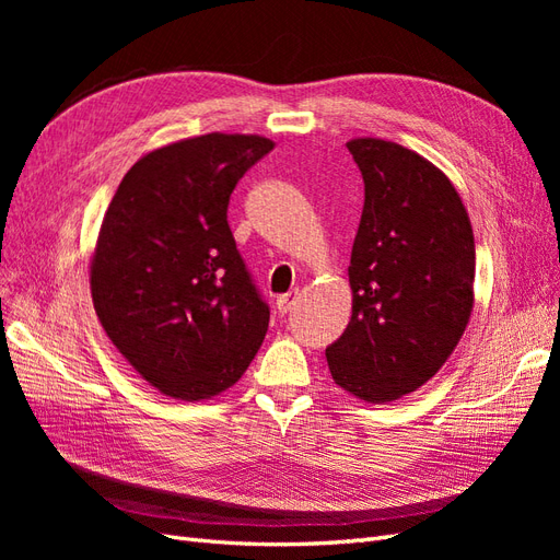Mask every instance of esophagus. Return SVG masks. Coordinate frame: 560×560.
Instances as JSON below:
<instances>
[{"label":"esophagus","instance_id":"esophagus-1","mask_svg":"<svg viewBox=\"0 0 560 560\" xmlns=\"http://www.w3.org/2000/svg\"><path fill=\"white\" fill-rule=\"evenodd\" d=\"M296 303H299V290H294V292H287V294L278 296V301H276V308H278V313H280V315H287V313H292V308L296 306Z\"/></svg>","mask_w":560,"mask_h":560}]
</instances>
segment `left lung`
Wrapping results in <instances>:
<instances>
[{"instance_id": "left-lung-1", "label": "left lung", "mask_w": 560, "mask_h": 560, "mask_svg": "<svg viewBox=\"0 0 560 560\" xmlns=\"http://www.w3.org/2000/svg\"><path fill=\"white\" fill-rule=\"evenodd\" d=\"M348 151L364 208L348 266L352 315L327 362L336 385L383 404L428 383L460 341L477 252L463 200L439 167L374 138L350 140Z\"/></svg>"}]
</instances>
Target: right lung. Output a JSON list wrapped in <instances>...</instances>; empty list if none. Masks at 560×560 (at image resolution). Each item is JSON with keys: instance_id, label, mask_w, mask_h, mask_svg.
Segmentation results:
<instances>
[{"instance_id": "right-lung-1", "label": "right lung", "mask_w": 560, "mask_h": 560, "mask_svg": "<svg viewBox=\"0 0 560 560\" xmlns=\"http://www.w3.org/2000/svg\"><path fill=\"white\" fill-rule=\"evenodd\" d=\"M273 142L210 132L135 163L105 212L91 264L95 313L163 395L224 393L257 354L270 308L229 226L235 184Z\"/></svg>"}]
</instances>
